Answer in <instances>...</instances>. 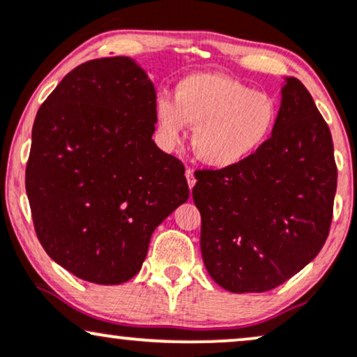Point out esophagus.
<instances>
[{
	"mask_svg": "<svg viewBox=\"0 0 357 357\" xmlns=\"http://www.w3.org/2000/svg\"><path fill=\"white\" fill-rule=\"evenodd\" d=\"M186 179H188L189 189H192L194 184H196V176H194V171L191 168L186 169Z\"/></svg>",
	"mask_w": 357,
	"mask_h": 357,
	"instance_id": "obj_1",
	"label": "esophagus"
}]
</instances>
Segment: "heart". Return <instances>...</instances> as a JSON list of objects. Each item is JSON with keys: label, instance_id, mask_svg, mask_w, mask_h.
Wrapping results in <instances>:
<instances>
[{"label": "heart", "instance_id": "b5f03b06", "mask_svg": "<svg viewBox=\"0 0 357 357\" xmlns=\"http://www.w3.org/2000/svg\"><path fill=\"white\" fill-rule=\"evenodd\" d=\"M155 121L166 149L181 146L188 126L196 127L192 150L197 158L211 168L228 169L253 158L268 144L278 123V106L269 94L240 79L197 71L179 79L174 99H156Z\"/></svg>", "mask_w": 357, "mask_h": 357}]
</instances>
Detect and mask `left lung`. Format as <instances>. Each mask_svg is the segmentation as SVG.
<instances>
[{
  "mask_svg": "<svg viewBox=\"0 0 357 357\" xmlns=\"http://www.w3.org/2000/svg\"><path fill=\"white\" fill-rule=\"evenodd\" d=\"M278 123L243 165L196 171L207 273L235 294L266 292L305 268L333 218V140L307 88L284 78Z\"/></svg>",
  "mask_w": 357,
  "mask_h": 357,
  "instance_id": "obj_1",
  "label": "left lung"
}]
</instances>
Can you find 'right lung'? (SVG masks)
Instances as JSON below:
<instances>
[{"label":"right lung","instance_id":"right-lung-1","mask_svg":"<svg viewBox=\"0 0 357 357\" xmlns=\"http://www.w3.org/2000/svg\"><path fill=\"white\" fill-rule=\"evenodd\" d=\"M155 106L146 71L111 56L71 70L37 112L26 168L36 234L83 281L134 278L155 228L188 201L183 163L151 139Z\"/></svg>","mask_w":357,"mask_h":357}]
</instances>
